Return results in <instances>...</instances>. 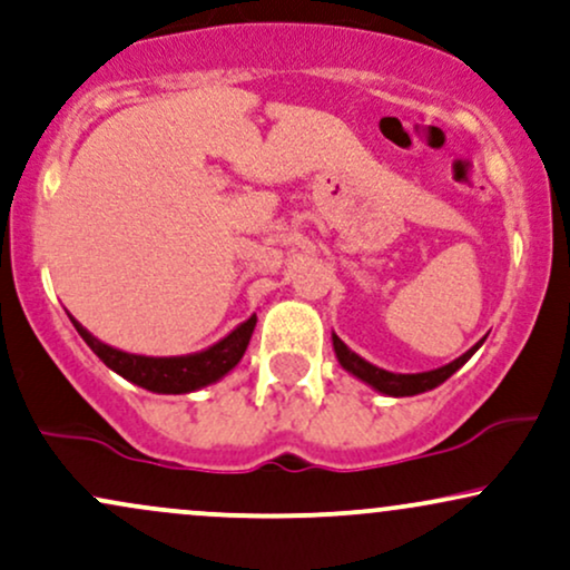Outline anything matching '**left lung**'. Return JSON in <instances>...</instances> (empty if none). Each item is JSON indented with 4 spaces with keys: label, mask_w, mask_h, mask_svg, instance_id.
<instances>
[{
    "label": "left lung",
    "mask_w": 570,
    "mask_h": 570,
    "mask_svg": "<svg viewBox=\"0 0 570 570\" xmlns=\"http://www.w3.org/2000/svg\"><path fill=\"white\" fill-rule=\"evenodd\" d=\"M480 345H482V340L474 345V348H469L466 353H463V356H458L450 364H444V367L402 375V372H389L383 367H375V364H370L367 358H362L356 351H351L348 345H345L343 340L332 332V348H335L340 367H343L345 372H351V375L358 377L362 383H367L370 389L381 391V394H385V396H415V394H423V391L436 389V385H442L450 375H453V372L461 370L463 364L474 356V351L480 348Z\"/></svg>",
    "instance_id": "left-lung-1"
}]
</instances>
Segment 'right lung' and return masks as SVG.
<instances>
[{
	"label": "right lung",
	"instance_id": "add662e5",
	"mask_svg": "<svg viewBox=\"0 0 570 570\" xmlns=\"http://www.w3.org/2000/svg\"><path fill=\"white\" fill-rule=\"evenodd\" d=\"M69 318L75 330L80 332V337L90 345V351L109 370L126 377L128 383L139 385V389L153 391V394H189V391L206 389V385L222 381L244 358L248 340H252L254 326H257V313H252L244 324L235 326L230 335H225L219 343L208 345L198 353H187V356H141V353H128L101 343L75 316Z\"/></svg>",
	"mask_w": 570,
	"mask_h": 570
}]
</instances>
